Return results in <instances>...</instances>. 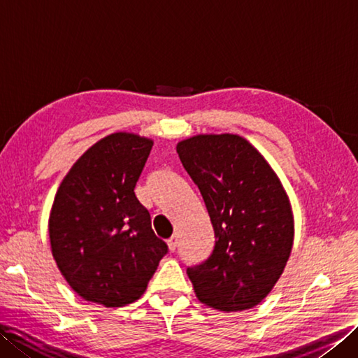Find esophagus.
Masks as SVG:
<instances>
[{"label": "esophagus", "mask_w": 358, "mask_h": 358, "mask_svg": "<svg viewBox=\"0 0 358 358\" xmlns=\"http://www.w3.org/2000/svg\"><path fill=\"white\" fill-rule=\"evenodd\" d=\"M167 246H169L171 252H175V250H177V248H178V237H177V235H173L172 238L167 240Z\"/></svg>", "instance_id": "1"}]
</instances>
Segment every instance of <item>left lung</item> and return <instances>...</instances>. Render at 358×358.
I'll list each match as a JSON object with an SVG mask.
<instances>
[{
    "label": "left lung",
    "mask_w": 358,
    "mask_h": 358,
    "mask_svg": "<svg viewBox=\"0 0 358 358\" xmlns=\"http://www.w3.org/2000/svg\"><path fill=\"white\" fill-rule=\"evenodd\" d=\"M181 164L206 204L215 246L187 268L204 305L235 313L275 286L292 250L291 203L277 173L240 135H195L177 144Z\"/></svg>",
    "instance_id": "left-lung-1"
}]
</instances>
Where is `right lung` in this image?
<instances>
[{
    "instance_id": "right-lung-1",
    "label": "right lung",
    "mask_w": 358,
    "mask_h": 358,
    "mask_svg": "<svg viewBox=\"0 0 358 358\" xmlns=\"http://www.w3.org/2000/svg\"><path fill=\"white\" fill-rule=\"evenodd\" d=\"M154 141L117 132L83 154L49 218L52 255L81 299L106 308L138 300L167 254L134 189Z\"/></svg>"
}]
</instances>
